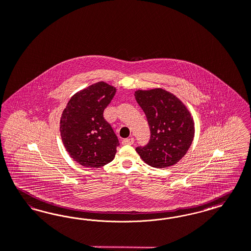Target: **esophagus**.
Here are the masks:
<instances>
[{
  "label": "esophagus",
  "instance_id": "34e87169",
  "mask_svg": "<svg viewBox=\"0 0 251 251\" xmlns=\"http://www.w3.org/2000/svg\"><path fill=\"white\" fill-rule=\"evenodd\" d=\"M134 143V139L133 138H126L122 141L123 145H132Z\"/></svg>",
  "mask_w": 251,
  "mask_h": 251
}]
</instances>
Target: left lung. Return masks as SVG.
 <instances>
[{"label":"left lung","mask_w":251,"mask_h":251,"mask_svg":"<svg viewBox=\"0 0 251 251\" xmlns=\"http://www.w3.org/2000/svg\"><path fill=\"white\" fill-rule=\"evenodd\" d=\"M135 99L147 116L150 140L136 152L147 164L167 168L176 164L188 151L195 123L186 106L163 89L138 90Z\"/></svg>","instance_id":"obj_1"}]
</instances>
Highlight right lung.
Wrapping results in <instances>:
<instances>
[{
	"mask_svg": "<svg viewBox=\"0 0 251 251\" xmlns=\"http://www.w3.org/2000/svg\"><path fill=\"white\" fill-rule=\"evenodd\" d=\"M115 94V87L97 82L73 95L63 111V144L69 156L83 167L100 168L115 157L119 139L104 118Z\"/></svg>",
	"mask_w": 251,
	"mask_h": 251,
	"instance_id": "add662e5",
	"label": "right lung"
}]
</instances>
